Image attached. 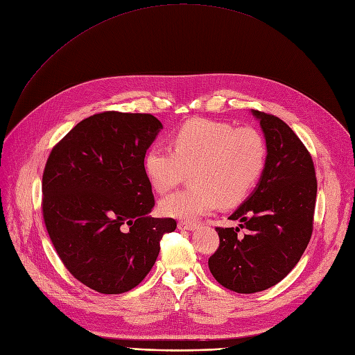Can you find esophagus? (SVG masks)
I'll use <instances>...</instances> for the list:
<instances>
[{"instance_id":"34e87169","label":"esophagus","mask_w":355,"mask_h":355,"mask_svg":"<svg viewBox=\"0 0 355 355\" xmlns=\"http://www.w3.org/2000/svg\"><path fill=\"white\" fill-rule=\"evenodd\" d=\"M178 229H181V230H194V229H197V223L181 220V222H178Z\"/></svg>"}]
</instances>
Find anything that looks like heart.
Wrapping results in <instances>:
<instances>
[{
    "instance_id": "1",
    "label": "heart",
    "mask_w": 355,
    "mask_h": 355,
    "mask_svg": "<svg viewBox=\"0 0 355 355\" xmlns=\"http://www.w3.org/2000/svg\"><path fill=\"white\" fill-rule=\"evenodd\" d=\"M171 150L153 146L144 158L150 187L159 194L173 190L184 171L193 186L161 200L169 218L194 220L219 206L234 207L250 194L266 166L264 137L252 128L194 119L169 137Z\"/></svg>"
}]
</instances>
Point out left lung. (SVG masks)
<instances>
[{
  "mask_svg": "<svg viewBox=\"0 0 355 355\" xmlns=\"http://www.w3.org/2000/svg\"><path fill=\"white\" fill-rule=\"evenodd\" d=\"M267 145L255 190L229 216L238 227H216L220 243L209 258L216 282L236 293L263 291L295 268L313 230L318 182L309 150L286 123L252 110ZM247 234L241 237L239 227Z\"/></svg>",
  "mask_w": 355,
  "mask_h": 355,
  "instance_id": "left-lung-1",
  "label": "left lung"
}]
</instances>
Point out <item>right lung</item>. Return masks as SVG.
Returning a JSON list of instances; mask_svg holds the SVG:
<instances>
[{"mask_svg": "<svg viewBox=\"0 0 355 355\" xmlns=\"http://www.w3.org/2000/svg\"><path fill=\"white\" fill-rule=\"evenodd\" d=\"M162 123L152 114L104 112L80 121L56 144L42 180L46 230L67 270L103 295L139 284L155 264L171 218L155 206L144 171Z\"/></svg>", "mask_w": 355, "mask_h": 355, "instance_id": "right-lung-1", "label": "right lung"}]
</instances>
